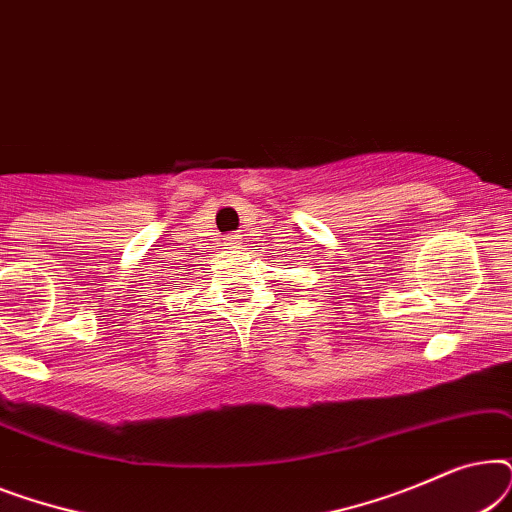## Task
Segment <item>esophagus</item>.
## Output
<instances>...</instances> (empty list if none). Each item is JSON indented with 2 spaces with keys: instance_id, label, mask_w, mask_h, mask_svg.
<instances>
[{
  "instance_id": "1",
  "label": "esophagus",
  "mask_w": 512,
  "mask_h": 512,
  "mask_svg": "<svg viewBox=\"0 0 512 512\" xmlns=\"http://www.w3.org/2000/svg\"><path fill=\"white\" fill-rule=\"evenodd\" d=\"M223 244H226L228 249H237L242 244V235H237V233H230V235H226V240H223Z\"/></svg>"
}]
</instances>
